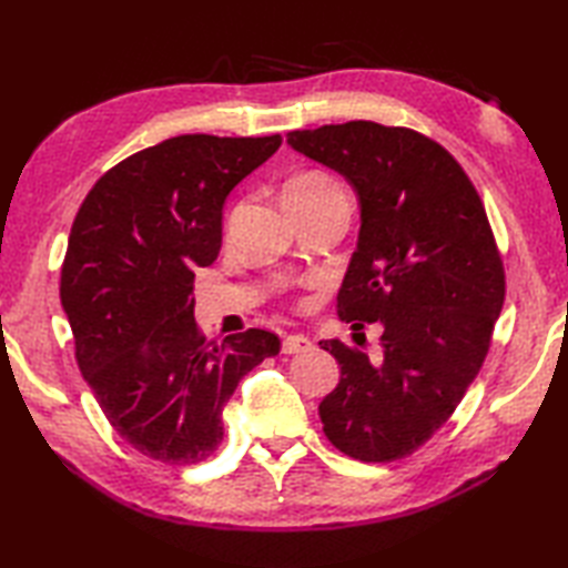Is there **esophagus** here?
Masks as SVG:
<instances>
[{"instance_id":"1","label":"esophagus","mask_w":568,"mask_h":568,"mask_svg":"<svg viewBox=\"0 0 568 568\" xmlns=\"http://www.w3.org/2000/svg\"><path fill=\"white\" fill-rule=\"evenodd\" d=\"M312 342L303 334H287L283 339V354H303L310 352Z\"/></svg>"}]
</instances>
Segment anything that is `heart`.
I'll use <instances>...</instances> for the list:
<instances>
[{
  "instance_id": "heart-1",
  "label": "heart",
  "mask_w": 568,
  "mask_h": 568,
  "mask_svg": "<svg viewBox=\"0 0 568 568\" xmlns=\"http://www.w3.org/2000/svg\"><path fill=\"white\" fill-rule=\"evenodd\" d=\"M336 190H339V185H336L329 175L310 171L287 183L285 197H317V195H329V192H336Z\"/></svg>"
}]
</instances>
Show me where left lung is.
<instances>
[{
  "label": "left lung",
  "mask_w": 568,
  "mask_h": 568,
  "mask_svg": "<svg viewBox=\"0 0 568 568\" xmlns=\"http://www.w3.org/2000/svg\"><path fill=\"white\" fill-rule=\"evenodd\" d=\"M287 143L356 192L339 317L383 332L373 361L320 342L342 366L320 403L324 434L358 462H395L452 417L488 354L505 273L484 202L454 155L413 129L346 122L291 131Z\"/></svg>",
  "instance_id": "left-lung-1"
}]
</instances>
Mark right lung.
<instances>
[{
    "mask_svg": "<svg viewBox=\"0 0 568 568\" xmlns=\"http://www.w3.org/2000/svg\"><path fill=\"white\" fill-rule=\"evenodd\" d=\"M281 141L165 139L106 171L72 222L60 303L78 366L119 437L155 462H204L239 381L281 352L265 329L207 342L192 297L220 256L229 192Z\"/></svg>",
    "mask_w": 568,
    "mask_h": 568,
    "instance_id": "add662e5",
    "label": "right lung"
}]
</instances>
